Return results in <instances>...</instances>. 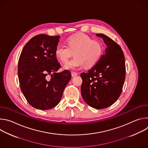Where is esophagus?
<instances>
[{"mask_svg":"<svg viewBox=\"0 0 148 148\" xmlns=\"http://www.w3.org/2000/svg\"><path fill=\"white\" fill-rule=\"evenodd\" d=\"M78 75V74L76 73H75V72H72V73H71V75H72V77H75V76H76V75Z\"/></svg>","mask_w":148,"mask_h":148,"instance_id":"obj_1","label":"esophagus"}]
</instances>
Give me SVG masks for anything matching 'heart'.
<instances>
[{
    "label": "heart",
    "mask_w": 148,
    "mask_h": 148,
    "mask_svg": "<svg viewBox=\"0 0 148 148\" xmlns=\"http://www.w3.org/2000/svg\"><path fill=\"white\" fill-rule=\"evenodd\" d=\"M67 47L58 46L54 54L62 62H66L74 53L73 59L67 62L64 69L77 70L85 66L87 68L94 66L99 61L102 53V46L99 41L92 40L84 33H76L69 37Z\"/></svg>",
    "instance_id": "heart-1"
}]
</instances>
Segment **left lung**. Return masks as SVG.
Wrapping results in <instances>:
<instances>
[{
	"label": "left lung",
	"mask_w": 148,
	"mask_h": 148,
	"mask_svg": "<svg viewBox=\"0 0 148 148\" xmlns=\"http://www.w3.org/2000/svg\"><path fill=\"white\" fill-rule=\"evenodd\" d=\"M96 36L102 38L107 47L93 67L81 74V92L84 101L99 110L111 106L119 97L125 79V62L115 41L102 33Z\"/></svg>",
	"instance_id": "obj_1"
}]
</instances>
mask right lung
Returning a JSON list of instances; mask_svg holds the SVG:
<instances>
[{
    "label": "right lung",
    "mask_w": 148,
    "mask_h": 148,
    "mask_svg": "<svg viewBox=\"0 0 148 148\" xmlns=\"http://www.w3.org/2000/svg\"><path fill=\"white\" fill-rule=\"evenodd\" d=\"M60 37L37 35L27 42L20 56L18 77L21 91L31 106L38 110L56 107L71 78L67 70L57 73L61 66L54 51Z\"/></svg>",
    "instance_id": "right-lung-1"
}]
</instances>
